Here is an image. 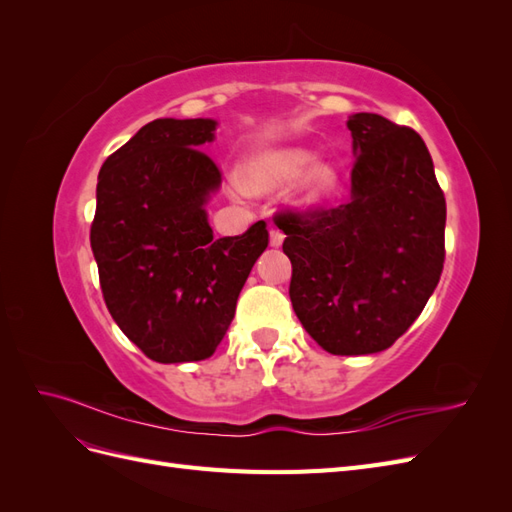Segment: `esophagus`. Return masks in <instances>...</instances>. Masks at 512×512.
Listing matches in <instances>:
<instances>
[{
  "label": "esophagus",
  "mask_w": 512,
  "mask_h": 512,
  "mask_svg": "<svg viewBox=\"0 0 512 512\" xmlns=\"http://www.w3.org/2000/svg\"><path fill=\"white\" fill-rule=\"evenodd\" d=\"M269 241L273 247H280L284 243V232L280 228H271L269 232Z\"/></svg>",
  "instance_id": "34e87169"
}]
</instances>
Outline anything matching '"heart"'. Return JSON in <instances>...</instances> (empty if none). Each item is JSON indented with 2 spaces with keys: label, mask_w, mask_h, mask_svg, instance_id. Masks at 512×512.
I'll use <instances>...</instances> for the list:
<instances>
[{
  "label": "heart",
  "mask_w": 512,
  "mask_h": 512,
  "mask_svg": "<svg viewBox=\"0 0 512 512\" xmlns=\"http://www.w3.org/2000/svg\"><path fill=\"white\" fill-rule=\"evenodd\" d=\"M312 162L314 153L307 149H280L262 153V156H256L252 162H247L243 170V185L250 192L280 190L294 179H299ZM337 179L339 177L333 164L316 162L299 181L294 200H297V205L303 209L316 207L335 190Z\"/></svg>",
  "instance_id": "1"
}]
</instances>
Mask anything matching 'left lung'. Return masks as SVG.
Returning a JSON list of instances; mask_svg holds the SVG:
<instances>
[{
  "mask_svg": "<svg viewBox=\"0 0 512 512\" xmlns=\"http://www.w3.org/2000/svg\"><path fill=\"white\" fill-rule=\"evenodd\" d=\"M354 168L346 205L280 211L290 301L331 354H374L421 316L444 267L446 200L412 128L376 113L348 119Z\"/></svg>",
  "mask_w": 512,
  "mask_h": 512,
  "instance_id": "left-lung-1",
  "label": "left lung"
}]
</instances>
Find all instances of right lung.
I'll use <instances>...</instances> for the list:
<instances>
[{
	"mask_svg": "<svg viewBox=\"0 0 512 512\" xmlns=\"http://www.w3.org/2000/svg\"><path fill=\"white\" fill-rule=\"evenodd\" d=\"M213 119H156L100 168L91 250L117 327L158 363L203 361L224 339L269 230L213 239L205 205L222 173L200 149Z\"/></svg>",
	"mask_w": 512,
	"mask_h": 512,
	"instance_id": "1",
	"label": "right lung"
}]
</instances>
